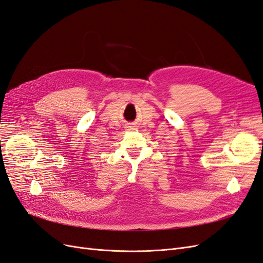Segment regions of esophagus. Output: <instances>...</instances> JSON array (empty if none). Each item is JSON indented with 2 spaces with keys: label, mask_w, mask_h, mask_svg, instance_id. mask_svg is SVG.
<instances>
[{
  "label": "esophagus",
  "mask_w": 263,
  "mask_h": 263,
  "mask_svg": "<svg viewBox=\"0 0 263 263\" xmlns=\"http://www.w3.org/2000/svg\"><path fill=\"white\" fill-rule=\"evenodd\" d=\"M136 124H134V123H128V124H126V127H125V128L127 129V130H135V129H136Z\"/></svg>",
  "instance_id": "esophagus-1"
}]
</instances>
